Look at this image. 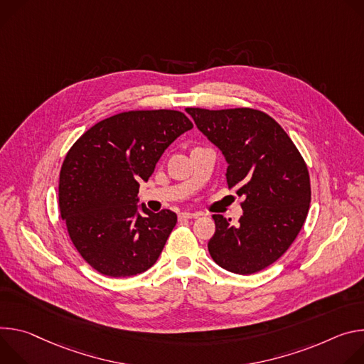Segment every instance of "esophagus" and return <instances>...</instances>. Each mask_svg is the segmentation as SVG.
Segmentation results:
<instances>
[{"instance_id":"esophagus-1","label":"esophagus","mask_w":364,"mask_h":364,"mask_svg":"<svg viewBox=\"0 0 364 364\" xmlns=\"http://www.w3.org/2000/svg\"><path fill=\"white\" fill-rule=\"evenodd\" d=\"M200 214L199 213H181L179 218L181 220H191V218H198Z\"/></svg>"}]
</instances>
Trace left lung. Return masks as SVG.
Returning <instances> with one entry per match:
<instances>
[{"label":"left lung","mask_w":364,"mask_h":364,"mask_svg":"<svg viewBox=\"0 0 364 364\" xmlns=\"http://www.w3.org/2000/svg\"><path fill=\"white\" fill-rule=\"evenodd\" d=\"M199 132L224 154L227 185L243 198L238 224L213 215V260L237 274L274 263L299 234L309 210L311 182L304 157L276 121L253 108H186Z\"/></svg>","instance_id":"obj_1"}]
</instances>
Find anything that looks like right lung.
I'll list each match as a JSON object with an SVG mask.
<instances>
[{
  "label": "right lung",
  "mask_w": 364,
  "mask_h": 364,
  "mask_svg": "<svg viewBox=\"0 0 364 364\" xmlns=\"http://www.w3.org/2000/svg\"><path fill=\"white\" fill-rule=\"evenodd\" d=\"M192 127L181 111H127L100 121L69 149L59 176L60 215L75 249L97 272L134 276L159 259L178 217L144 204L139 213L140 182Z\"/></svg>",
  "instance_id": "obj_1"
}]
</instances>
